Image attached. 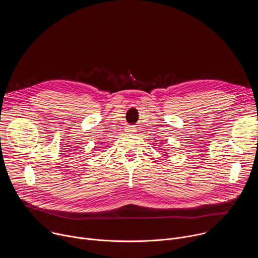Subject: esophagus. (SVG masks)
<instances>
[{
    "label": "esophagus",
    "instance_id": "esophagus-1",
    "mask_svg": "<svg viewBox=\"0 0 258 258\" xmlns=\"http://www.w3.org/2000/svg\"><path fill=\"white\" fill-rule=\"evenodd\" d=\"M126 132H127V133H131V134L135 133V132H136L135 125H130V126H127V127H126Z\"/></svg>",
    "mask_w": 258,
    "mask_h": 258
}]
</instances>
